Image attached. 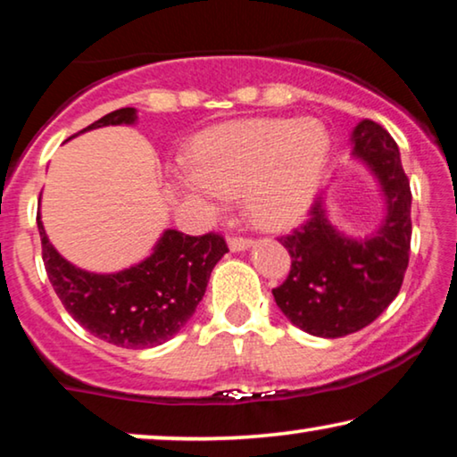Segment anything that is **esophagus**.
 <instances>
[{
    "mask_svg": "<svg viewBox=\"0 0 457 457\" xmlns=\"http://www.w3.org/2000/svg\"><path fill=\"white\" fill-rule=\"evenodd\" d=\"M251 241L249 237H237V235H233V237H228V247H230V251H243V249H247V247H251Z\"/></svg>",
    "mask_w": 457,
    "mask_h": 457,
    "instance_id": "34e87169",
    "label": "esophagus"
}]
</instances>
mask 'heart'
Returning a JSON list of instances; mask_svg holds the SVG:
<instances>
[{
	"label": "heart",
	"mask_w": 457,
	"mask_h": 457,
	"mask_svg": "<svg viewBox=\"0 0 457 457\" xmlns=\"http://www.w3.org/2000/svg\"><path fill=\"white\" fill-rule=\"evenodd\" d=\"M194 167L177 170L185 194L212 204L243 195L245 212L263 228L295 224L326 173L329 134L313 117H255L216 125L195 137Z\"/></svg>",
	"instance_id": "heart-1"
}]
</instances>
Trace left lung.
<instances>
[{
    "mask_svg": "<svg viewBox=\"0 0 457 457\" xmlns=\"http://www.w3.org/2000/svg\"><path fill=\"white\" fill-rule=\"evenodd\" d=\"M354 154L371 164L387 202L383 227L369 239H348L328 222L323 200L280 243L290 272L272 290L276 305L295 326L320 338H342L375 321L400 293L408 268L412 191L400 150L383 125L362 119L353 134Z\"/></svg>",
    "mask_w": 457,
    "mask_h": 457,
    "instance_id": "left-lung-1",
    "label": "left lung"
}]
</instances>
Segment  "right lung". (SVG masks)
Listing matches in <instances>:
<instances>
[{"label": "right lung", "instance_id": "add662e5", "mask_svg": "<svg viewBox=\"0 0 457 457\" xmlns=\"http://www.w3.org/2000/svg\"><path fill=\"white\" fill-rule=\"evenodd\" d=\"M134 119L131 107L117 109L82 131ZM37 224L45 270L65 311L90 334L123 348H150L173 338L194 315L212 268L228 251L220 233L189 237L170 228L148 260L101 276L65 262L45 235L41 216Z\"/></svg>", "mask_w": 457, "mask_h": 457}]
</instances>
